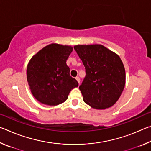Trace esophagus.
<instances>
[{
	"label": "esophagus",
	"instance_id": "1",
	"mask_svg": "<svg viewBox=\"0 0 151 151\" xmlns=\"http://www.w3.org/2000/svg\"><path fill=\"white\" fill-rule=\"evenodd\" d=\"M76 81H78V83H80V81H81V79H80V78H79L78 76H76Z\"/></svg>",
	"mask_w": 151,
	"mask_h": 151
}]
</instances>
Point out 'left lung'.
<instances>
[{
  "instance_id": "obj_1",
  "label": "left lung",
  "mask_w": 151,
  "mask_h": 151,
  "mask_svg": "<svg viewBox=\"0 0 151 151\" xmlns=\"http://www.w3.org/2000/svg\"><path fill=\"white\" fill-rule=\"evenodd\" d=\"M74 49L85 68L86 76L79 86L85 103L96 109L114 105L125 85L121 58L101 45H76Z\"/></svg>"
}]
</instances>
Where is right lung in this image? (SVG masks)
I'll list each match as a JSON object with an SVG mask.
<instances>
[{"label":"right lung","mask_w":151,"mask_h":151,"mask_svg":"<svg viewBox=\"0 0 151 151\" xmlns=\"http://www.w3.org/2000/svg\"><path fill=\"white\" fill-rule=\"evenodd\" d=\"M73 51L70 46L51 44L33 56L27 69V81L33 96L47 105L65 102L78 83L70 75L66 60Z\"/></svg>","instance_id":"obj_1"}]
</instances>
